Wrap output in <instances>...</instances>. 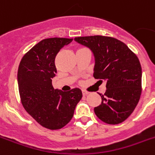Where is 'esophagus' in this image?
<instances>
[{"instance_id":"34e87169","label":"esophagus","mask_w":155,"mask_h":155,"mask_svg":"<svg viewBox=\"0 0 155 155\" xmlns=\"http://www.w3.org/2000/svg\"><path fill=\"white\" fill-rule=\"evenodd\" d=\"M82 95H88V94H89V92H88V91H86V90H82Z\"/></svg>"}]
</instances>
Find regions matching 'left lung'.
Masks as SVG:
<instances>
[{"mask_svg":"<svg viewBox=\"0 0 155 155\" xmlns=\"http://www.w3.org/2000/svg\"><path fill=\"white\" fill-rule=\"evenodd\" d=\"M88 47L95 59L93 76L106 82L105 94L98 93L102 103L94 108L99 119L115 125L125 121L136 107L141 93V66L126 44L103 36L74 39Z\"/></svg>","mask_w":155,"mask_h":155,"instance_id":"obj_1","label":"left lung"}]
</instances>
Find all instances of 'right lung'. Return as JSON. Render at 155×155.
<instances>
[{"label":"right lung","instance_id":"add662e5","mask_svg":"<svg viewBox=\"0 0 155 155\" xmlns=\"http://www.w3.org/2000/svg\"><path fill=\"white\" fill-rule=\"evenodd\" d=\"M73 39L49 38L39 42L22 58L17 72L21 102L25 110L44 128L60 129L72 119L82 96L75 88L69 92L54 89L55 57Z\"/></svg>","mask_w":155,"mask_h":155}]
</instances>
